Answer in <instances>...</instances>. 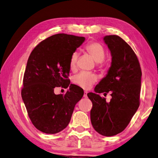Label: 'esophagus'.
Returning a JSON list of instances; mask_svg holds the SVG:
<instances>
[{"instance_id": "esophagus-1", "label": "esophagus", "mask_w": 158, "mask_h": 158, "mask_svg": "<svg viewBox=\"0 0 158 158\" xmlns=\"http://www.w3.org/2000/svg\"><path fill=\"white\" fill-rule=\"evenodd\" d=\"M87 94H88L87 91H84V98H87Z\"/></svg>"}]
</instances>
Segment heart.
Returning <instances> with one entry per match:
<instances>
[{
  "label": "heart",
  "mask_w": 158,
  "mask_h": 158,
  "mask_svg": "<svg viewBox=\"0 0 158 158\" xmlns=\"http://www.w3.org/2000/svg\"><path fill=\"white\" fill-rule=\"evenodd\" d=\"M85 49H86L88 53L92 56V58L96 63H102L103 60L105 59V56H106V52H105L103 47L101 44L96 42L92 43V44L87 45ZM78 58V52H74L71 55L70 60V69L71 70H74L76 69ZM97 80L98 77L96 75L85 73V72L80 73L77 76H76L74 78L75 84L85 89L89 88L96 82Z\"/></svg>",
  "instance_id": "heart-1"
}]
</instances>
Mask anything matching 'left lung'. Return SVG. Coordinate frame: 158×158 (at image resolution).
<instances>
[{
    "label": "left lung",
    "mask_w": 158,
    "mask_h": 158,
    "mask_svg": "<svg viewBox=\"0 0 158 158\" xmlns=\"http://www.w3.org/2000/svg\"><path fill=\"white\" fill-rule=\"evenodd\" d=\"M103 41L111 55L107 73L87 94L93 107L90 118L100 135L112 136L124 131L140 105L142 71L138 58L127 43L118 35H106ZM112 92L109 102L99 93Z\"/></svg>",
    "instance_id": "left-lung-1"
}]
</instances>
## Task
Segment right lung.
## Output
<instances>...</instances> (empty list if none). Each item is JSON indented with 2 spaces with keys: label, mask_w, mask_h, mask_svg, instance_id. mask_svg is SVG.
I'll use <instances>...</instances> for the list:
<instances>
[{
  "label": "right lung",
  "mask_w": 158,
  "mask_h": 158,
  "mask_svg": "<svg viewBox=\"0 0 158 158\" xmlns=\"http://www.w3.org/2000/svg\"><path fill=\"white\" fill-rule=\"evenodd\" d=\"M84 37L64 33L42 41L28 58L23 75L22 98L33 125L47 134H56L68 126L76 104L84 91L67 79L71 55L85 41ZM69 89L56 95L55 87Z\"/></svg>",
  "instance_id": "1"
}]
</instances>
